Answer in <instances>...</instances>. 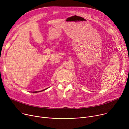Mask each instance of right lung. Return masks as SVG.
Wrapping results in <instances>:
<instances>
[{
    "instance_id": "right-lung-1",
    "label": "right lung",
    "mask_w": 129,
    "mask_h": 129,
    "mask_svg": "<svg viewBox=\"0 0 129 129\" xmlns=\"http://www.w3.org/2000/svg\"><path fill=\"white\" fill-rule=\"evenodd\" d=\"M45 89H44V90H42V91H43V90H45ZM35 91V92H40V91Z\"/></svg>"
}]
</instances>
